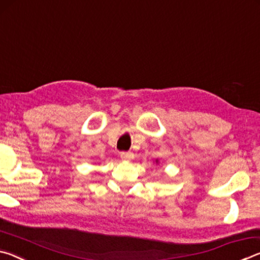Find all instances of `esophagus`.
Listing matches in <instances>:
<instances>
[{
	"instance_id": "esophagus-1",
	"label": "esophagus",
	"mask_w": 260,
	"mask_h": 260,
	"mask_svg": "<svg viewBox=\"0 0 260 260\" xmlns=\"http://www.w3.org/2000/svg\"><path fill=\"white\" fill-rule=\"evenodd\" d=\"M120 158L122 160H126V161H131L132 159L134 158V155L132 152H121L120 153Z\"/></svg>"
}]
</instances>
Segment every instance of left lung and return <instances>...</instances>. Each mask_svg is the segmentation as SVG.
<instances>
[{
    "label": "left lung",
    "instance_id": "8db88e82",
    "mask_svg": "<svg viewBox=\"0 0 260 260\" xmlns=\"http://www.w3.org/2000/svg\"><path fill=\"white\" fill-rule=\"evenodd\" d=\"M158 162H159V160H158V159H156V164H158Z\"/></svg>",
    "mask_w": 260,
    "mask_h": 260
}]
</instances>
